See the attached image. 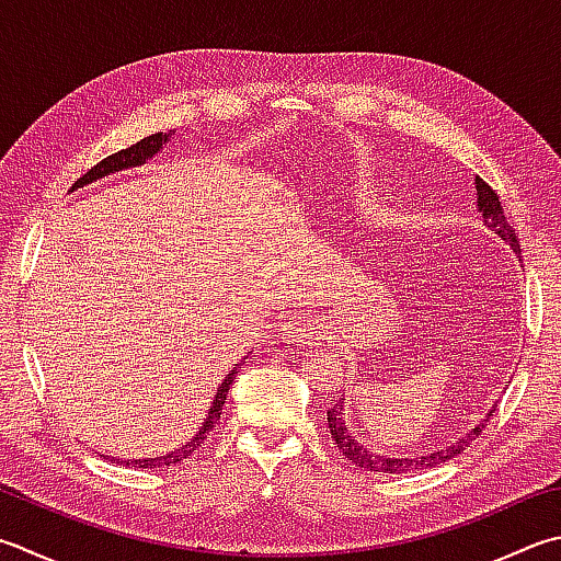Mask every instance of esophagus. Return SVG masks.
<instances>
[{"mask_svg": "<svg viewBox=\"0 0 561 561\" xmlns=\"http://www.w3.org/2000/svg\"><path fill=\"white\" fill-rule=\"evenodd\" d=\"M322 334V322L312 314H290L288 320L280 324V336L288 344H308Z\"/></svg>", "mask_w": 561, "mask_h": 561, "instance_id": "obj_1", "label": "esophagus"}]
</instances>
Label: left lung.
Instances as JSON below:
<instances>
[{"mask_svg": "<svg viewBox=\"0 0 561 561\" xmlns=\"http://www.w3.org/2000/svg\"><path fill=\"white\" fill-rule=\"evenodd\" d=\"M473 185H477V207H479V213L483 217V225L513 249L517 261H523L520 259V244H517L515 231L508 225V219H505V215H503L499 195H495L493 190L485 185L479 175L473 178ZM493 410H495V405L489 412H485V415L477 422V425L463 432L461 437H457L454 442H447V445L439 447V449L422 451V454H417V457H390V454H378L374 449L364 447L362 442L356 439V435H352V430L346 427V422H344V415H346L344 398L334 408L327 410V425H330V432H332V437L336 442V447H340L344 457L352 463H356V467H362L366 471H378V473H408V471H417V469L439 467V463H445V461L457 457V454H461L463 449L471 445V439H477L481 435V430L485 427V422L491 420Z\"/></svg>", "mask_w": 561, "mask_h": 561, "instance_id": "obj_1", "label": "left lung"}]
</instances>
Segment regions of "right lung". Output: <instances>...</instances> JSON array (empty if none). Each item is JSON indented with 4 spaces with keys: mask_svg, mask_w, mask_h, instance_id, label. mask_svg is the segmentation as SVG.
<instances>
[{
    "mask_svg": "<svg viewBox=\"0 0 561 561\" xmlns=\"http://www.w3.org/2000/svg\"><path fill=\"white\" fill-rule=\"evenodd\" d=\"M173 134H163V131L151 134V136H146V139H141L139 144L129 146V149H124L119 153L104 158V161H100L98 165L90 168V171L84 173L76 185H72V190L84 187V185H90V183H98L100 178L126 171V168H136V165L149 163L151 158L161 153L163 146L173 139ZM239 368H241V364H234V368H231V371L225 376V380H221V386L217 388V396L213 400V405H209V410H207V417L203 422V427H199L197 435L190 439V442H185L183 447L168 451V454H163V457H149V459H116V457H112L110 461L112 463H122V467H134V469H163V467H171V463L190 459V454H193L197 447H203V442L207 439L209 432H213V427L219 422L221 408H225V403H227L229 386L234 383ZM100 457H102V454H100Z\"/></svg>",
    "mask_w": 561,
    "mask_h": 561,
    "instance_id": "1",
    "label": "right lung"
}]
</instances>
